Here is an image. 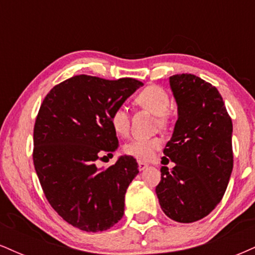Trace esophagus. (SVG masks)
Masks as SVG:
<instances>
[{
    "mask_svg": "<svg viewBox=\"0 0 255 255\" xmlns=\"http://www.w3.org/2000/svg\"><path fill=\"white\" fill-rule=\"evenodd\" d=\"M137 166H139V170H144V169L147 168L148 164H147V163L139 160V162H137Z\"/></svg>",
    "mask_w": 255,
    "mask_h": 255,
    "instance_id": "esophagus-1",
    "label": "esophagus"
}]
</instances>
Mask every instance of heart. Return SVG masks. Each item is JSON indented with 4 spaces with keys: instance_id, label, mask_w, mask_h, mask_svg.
Instances as JSON below:
<instances>
[{
    "instance_id": "1",
    "label": "heart",
    "mask_w": 255,
    "mask_h": 255,
    "mask_svg": "<svg viewBox=\"0 0 255 255\" xmlns=\"http://www.w3.org/2000/svg\"><path fill=\"white\" fill-rule=\"evenodd\" d=\"M134 103L157 115L160 126H165L169 122L166 110L170 107V97L163 87L158 85L146 86L139 93H136L134 97ZM110 125L119 135H127L130 128V118L126 108L119 107L111 111ZM162 145L163 139L159 136L136 137L126 144L125 153L139 160H150L162 147Z\"/></svg>"
}]
</instances>
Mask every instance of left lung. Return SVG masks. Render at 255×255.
Listing matches in <instances>:
<instances>
[{"label": "left lung", "mask_w": 255, "mask_h": 255, "mask_svg": "<svg viewBox=\"0 0 255 255\" xmlns=\"http://www.w3.org/2000/svg\"><path fill=\"white\" fill-rule=\"evenodd\" d=\"M170 86L178 119L163 153L175 166H162L156 193L169 218L192 223L217 206L229 183L233 122L218 90L197 75H172Z\"/></svg>", "instance_id": "1"}]
</instances>
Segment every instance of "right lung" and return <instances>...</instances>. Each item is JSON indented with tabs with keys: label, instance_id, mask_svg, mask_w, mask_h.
<instances>
[{
	"label": "right lung",
	"instance_id": "add662e5",
	"mask_svg": "<svg viewBox=\"0 0 255 255\" xmlns=\"http://www.w3.org/2000/svg\"><path fill=\"white\" fill-rule=\"evenodd\" d=\"M141 81L80 74L55 85L40 104L33 128V164L46 200L67 223L97 233L114 227L139 169L133 157L98 169L118 150L110 114Z\"/></svg>",
	"mask_w": 255,
	"mask_h": 255
}]
</instances>
